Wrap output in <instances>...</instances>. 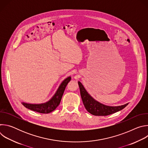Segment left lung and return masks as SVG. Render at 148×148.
<instances>
[{
    "label": "left lung",
    "instance_id": "1",
    "mask_svg": "<svg viewBox=\"0 0 148 148\" xmlns=\"http://www.w3.org/2000/svg\"><path fill=\"white\" fill-rule=\"evenodd\" d=\"M78 83L84 107L87 111L92 115L95 116H107L122 110L128 104L126 103L118 107H110L103 105L91 97L80 82L78 81Z\"/></svg>",
    "mask_w": 148,
    "mask_h": 148
}]
</instances>
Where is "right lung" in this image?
<instances>
[{
    "label": "right lung",
    "instance_id": "1",
    "mask_svg": "<svg viewBox=\"0 0 148 148\" xmlns=\"http://www.w3.org/2000/svg\"><path fill=\"white\" fill-rule=\"evenodd\" d=\"M71 80V77H69L67 78L66 79L62 81L61 84L59 88H58L56 93L53 97V98L48 102L45 103H41V104H31V103H27L25 102H22L23 105L24 106L34 111L42 113V114H49L54 110L58 106L60 101L61 100L63 94H64V90L68 83Z\"/></svg>",
    "mask_w": 148,
    "mask_h": 148
}]
</instances>
